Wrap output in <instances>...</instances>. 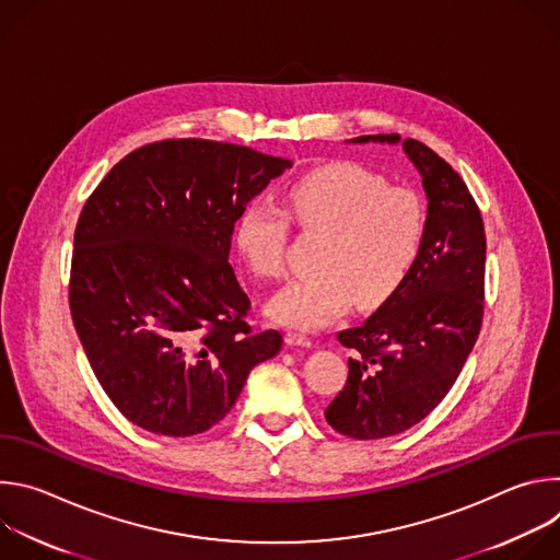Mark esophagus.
<instances>
[{
	"label": "esophagus",
	"mask_w": 560,
	"mask_h": 560,
	"mask_svg": "<svg viewBox=\"0 0 560 560\" xmlns=\"http://www.w3.org/2000/svg\"><path fill=\"white\" fill-rule=\"evenodd\" d=\"M285 343H288V346H294V348H310V346H312L310 337H305V335H301V332H294V330L285 332Z\"/></svg>",
	"instance_id": "34e87169"
}]
</instances>
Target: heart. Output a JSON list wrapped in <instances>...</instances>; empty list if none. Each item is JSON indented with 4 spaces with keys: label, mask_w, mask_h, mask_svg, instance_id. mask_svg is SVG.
<instances>
[{
    "label": "heart",
    "mask_w": 560,
    "mask_h": 560,
    "mask_svg": "<svg viewBox=\"0 0 560 560\" xmlns=\"http://www.w3.org/2000/svg\"><path fill=\"white\" fill-rule=\"evenodd\" d=\"M290 217L322 232L314 270L285 283L268 312L292 328H322L350 307L387 301L410 277L425 236V208L410 188L387 182L357 164L314 168L285 190ZM288 214L266 201H250L234 223V244L246 266L266 279L285 272Z\"/></svg>",
    "instance_id": "1"
}]
</instances>
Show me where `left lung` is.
I'll return each mask as SVG.
<instances>
[{"label":"left lung","mask_w":560,"mask_h":560,"mask_svg":"<svg viewBox=\"0 0 560 560\" xmlns=\"http://www.w3.org/2000/svg\"><path fill=\"white\" fill-rule=\"evenodd\" d=\"M370 141L404 145L423 179L428 217L404 285L359 328L337 335L354 357L326 421L359 441L401 434L443 401L481 332L486 285L483 219L458 173L417 139H352Z\"/></svg>","instance_id":"1"}]
</instances>
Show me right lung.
<instances>
[{"label":"right lung","instance_id":"add662e5","mask_svg":"<svg viewBox=\"0 0 560 560\" xmlns=\"http://www.w3.org/2000/svg\"><path fill=\"white\" fill-rule=\"evenodd\" d=\"M292 162L246 145L166 139L126 154L74 228L70 314L117 410L145 432L195 436L279 354L253 332L230 261L238 212Z\"/></svg>","mask_w":560,"mask_h":560}]
</instances>
